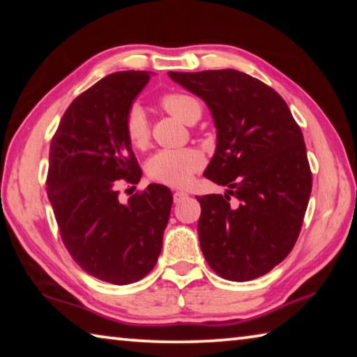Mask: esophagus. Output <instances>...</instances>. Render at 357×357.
Returning <instances> with one entry per match:
<instances>
[{
  "instance_id": "obj_1",
  "label": "esophagus",
  "mask_w": 357,
  "mask_h": 357,
  "mask_svg": "<svg viewBox=\"0 0 357 357\" xmlns=\"http://www.w3.org/2000/svg\"><path fill=\"white\" fill-rule=\"evenodd\" d=\"M187 197H189V193L183 192V190H178V192L173 193V200H174V203H181L183 200H185Z\"/></svg>"
}]
</instances>
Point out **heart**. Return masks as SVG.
Segmentation results:
<instances>
[{"label": "heart", "instance_id": "obj_1", "mask_svg": "<svg viewBox=\"0 0 357 357\" xmlns=\"http://www.w3.org/2000/svg\"><path fill=\"white\" fill-rule=\"evenodd\" d=\"M160 105L179 121L190 124L202 116L200 100L185 93H168L160 98ZM124 132L129 143L135 148H143L149 140V124L140 105H132L124 118ZM200 151L162 149L148 160V176L160 184L183 187L190 183L193 173L203 167Z\"/></svg>", "mask_w": 357, "mask_h": 357}]
</instances>
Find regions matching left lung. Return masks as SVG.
I'll list each match as a JSON object with an SVG mask.
<instances>
[{
	"mask_svg": "<svg viewBox=\"0 0 357 357\" xmlns=\"http://www.w3.org/2000/svg\"><path fill=\"white\" fill-rule=\"evenodd\" d=\"M168 75L206 102L217 129L204 176L228 189L197 197L204 258L231 282L268 274L293 250L309 204L312 172L301 128L279 93L244 72Z\"/></svg>",
	"mask_w": 357,
	"mask_h": 357,
	"instance_id": "8db88e82",
	"label": "left lung"
}]
</instances>
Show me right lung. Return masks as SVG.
Masks as SVG:
<instances>
[{
  "label": "right lung",
  "instance_id": "1",
  "mask_svg": "<svg viewBox=\"0 0 357 357\" xmlns=\"http://www.w3.org/2000/svg\"><path fill=\"white\" fill-rule=\"evenodd\" d=\"M151 72L102 78L68 107L52 138L47 195L66 249L80 268L113 285L148 275L162 250L173 195L168 187L119 202V179L137 184L140 165L124 132L126 113Z\"/></svg>",
  "mask_w": 357,
  "mask_h": 357
}]
</instances>
